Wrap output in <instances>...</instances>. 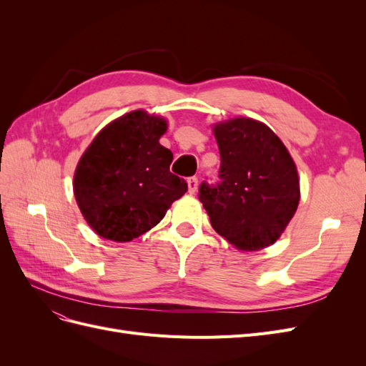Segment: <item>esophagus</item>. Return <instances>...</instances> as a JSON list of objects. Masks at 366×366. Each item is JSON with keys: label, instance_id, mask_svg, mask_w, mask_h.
<instances>
[{"label": "esophagus", "instance_id": "1", "mask_svg": "<svg viewBox=\"0 0 366 366\" xmlns=\"http://www.w3.org/2000/svg\"><path fill=\"white\" fill-rule=\"evenodd\" d=\"M198 187V179L197 177H189L187 179V189H189V194H195Z\"/></svg>", "mask_w": 366, "mask_h": 366}]
</instances>
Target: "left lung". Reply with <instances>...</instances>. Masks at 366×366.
<instances>
[{
  "instance_id": "obj_1",
  "label": "left lung",
  "mask_w": 366,
  "mask_h": 366,
  "mask_svg": "<svg viewBox=\"0 0 366 366\" xmlns=\"http://www.w3.org/2000/svg\"><path fill=\"white\" fill-rule=\"evenodd\" d=\"M219 182L198 189L217 234L239 250H259L281 237L299 204V180L284 143L261 122L232 119L214 128Z\"/></svg>"
}]
</instances>
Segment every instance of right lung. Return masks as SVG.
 Listing matches in <instances>:
<instances>
[{
    "instance_id": "obj_1",
    "label": "right lung",
    "mask_w": 366,
    "mask_h": 366,
    "mask_svg": "<svg viewBox=\"0 0 366 366\" xmlns=\"http://www.w3.org/2000/svg\"><path fill=\"white\" fill-rule=\"evenodd\" d=\"M164 131V119L139 109L105 127L84 152L73 189L97 235L134 239L187 191V183L169 171L172 152L159 143Z\"/></svg>"
}]
</instances>
